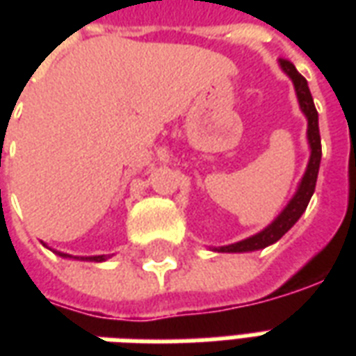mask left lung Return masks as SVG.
I'll return each instance as SVG.
<instances>
[{
  "label": "left lung",
  "mask_w": 356,
  "mask_h": 356,
  "mask_svg": "<svg viewBox=\"0 0 356 356\" xmlns=\"http://www.w3.org/2000/svg\"><path fill=\"white\" fill-rule=\"evenodd\" d=\"M278 65L282 68V72L288 76L293 83L296 95H298V102L301 112L307 118V140H309V148H311V156H309V163L303 173V177L299 181L298 191L291 196V200L286 204V208L276 216V219L270 225H267L263 231H259L250 238L240 240L229 246H213L209 248L211 252L217 254H244V252H255V250H263V248L275 244L282 238L286 232L290 231L293 225L298 223V219L303 216V211L309 206V200L314 193L316 186V177H318V168H321L322 148H321V133H318V112L314 108L313 95L309 91L307 80L301 74L296 70V66L291 65L290 60L280 58Z\"/></svg>",
  "instance_id": "obj_1"
}]
</instances>
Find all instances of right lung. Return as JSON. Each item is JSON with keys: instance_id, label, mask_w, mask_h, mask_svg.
I'll return each instance as SVG.
<instances>
[{"instance_id": "obj_1", "label": "right lung", "mask_w": 356, "mask_h": 356, "mask_svg": "<svg viewBox=\"0 0 356 356\" xmlns=\"http://www.w3.org/2000/svg\"><path fill=\"white\" fill-rule=\"evenodd\" d=\"M45 246V244H43ZM51 250V248H49ZM55 254L60 255V257H65V259H80V261H95V263H101L106 261L110 255H89V257H80V255H70V254H63V252H57V250H53Z\"/></svg>"}]
</instances>
